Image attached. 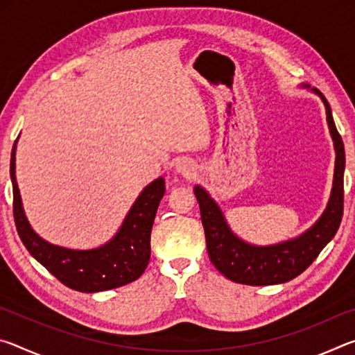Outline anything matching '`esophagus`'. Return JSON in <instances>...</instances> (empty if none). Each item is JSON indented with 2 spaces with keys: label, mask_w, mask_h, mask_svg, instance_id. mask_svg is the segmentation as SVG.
Here are the masks:
<instances>
[{
  "label": "esophagus",
  "mask_w": 355,
  "mask_h": 355,
  "mask_svg": "<svg viewBox=\"0 0 355 355\" xmlns=\"http://www.w3.org/2000/svg\"><path fill=\"white\" fill-rule=\"evenodd\" d=\"M175 169L178 173H182V175L188 177V178L196 175V167H194V164H192V161H189V159H184V158L178 159L175 164Z\"/></svg>",
  "instance_id": "esophagus-1"
}]
</instances>
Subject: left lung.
I'll use <instances>...</instances> for the list:
<instances>
[{"label":"left lung","mask_w":355,"mask_h":355,"mask_svg":"<svg viewBox=\"0 0 355 355\" xmlns=\"http://www.w3.org/2000/svg\"><path fill=\"white\" fill-rule=\"evenodd\" d=\"M302 86L309 87L307 84H302ZM311 92L320 95L326 106L327 125L336 158L334 188L330 192L329 203L321 218L307 232L297 238L272 245H254L245 243L232 232L219 205L209 197L208 192L199 184L194 186V194L200 207L202 225L205 230L209 260L228 280L252 286L285 284L302 274L338 230L345 200V146L340 133L336 131L329 101L318 89H313Z\"/></svg>","instance_id":"8db88e82"}]
</instances>
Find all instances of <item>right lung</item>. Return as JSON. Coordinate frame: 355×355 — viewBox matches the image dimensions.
Here are the masks:
<instances>
[{
	"mask_svg": "<svg viewBox=\"0 0 355 355\" xmlns=\"http://www.w3.org/2000/svg\"><path fill=\"white\" fill-rule=\"evenodd\" d=\"M15 148L14 146L10 156L14 219L29 254L65 286L81 293L112 290L139 279L150 260V233L166 192L164 178H156L144 188L119 232L106 244L89 250L69 249L45 241L29 225L15 177Z\"/></svg>",
	"mask_w": 355,
	"mask_h": 355,
	"instance_id": "right-lung-1",
	"label": "right lung"
}]
</instances>
